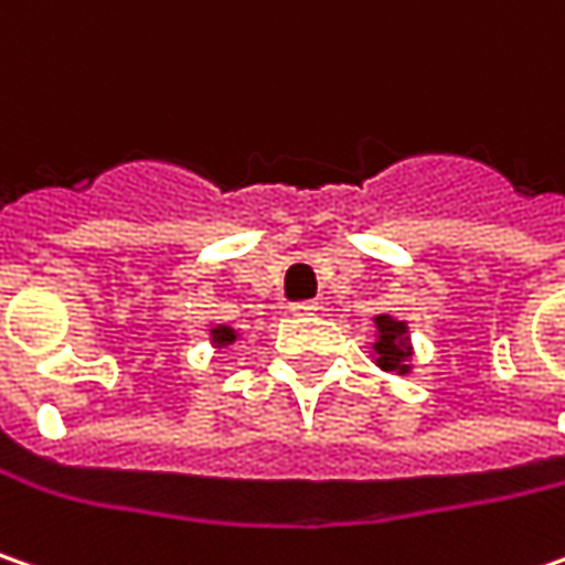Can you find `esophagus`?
Wrapping results in <instances>:
<instances>
[{
  "label": "esophagus",
  "instance_id": "esophagus-1",
  "mask_svg": "<svg viewBox=\"0 0 565 565\" xmlns=\"http://www.w3.org/2000/svg\"><path fill=\"white\" fill-rule=\"evenodd\" d=\"M290 312H294V316H316V312H319V302L316 300L294 302V306H290Z\"/></svg>",
  "mask_w": 565,
  "mask_h": 565
}]
</instances>
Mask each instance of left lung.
I'll use <instances>...</instances> for the list:
<instances>
[{
  "label": "left lung",
  "instance_id": "8db88e82",
  "mask_svg": "<svg viewBox=\"0 0 565 565\" xmlns=\"http://www.w3.org/2000/svg\"><path fill=\"white\" fill-rule=\"evenodd\" d=\"M372 362L381 372H394V375H413V334H409V321L397 319L391 312L375 316V343L369 350Z\"/></svg>",
  "mask_w": 565,
  "mask_h": 565
}]
</instances>
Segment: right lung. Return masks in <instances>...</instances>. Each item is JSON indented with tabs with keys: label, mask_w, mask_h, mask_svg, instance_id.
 <instances>
[{
	"label": "right lung",
	"mask_w": 565,
	"mask_h": 565,
	"mask_svg": "<svg viewBox=\"0 0 565 565\" xmlns=\"http://www.w3.org/2000/svg\"><path fill=\"white\" fill-rule=\"evenodd\" d=\"M205 331H209V343H212L215 350H227L231 343H237L241 338H244L241 331H234V328H231V324H224V321L222 324H209Z\"/></svg>",
	"instance_id": "right-lung-1"
}]
</instances>
